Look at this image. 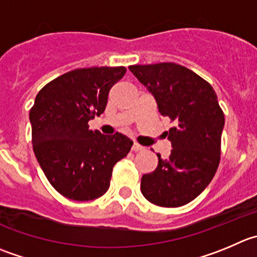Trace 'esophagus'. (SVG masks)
<instances>
[{
	"label": "esophagus",
	"instance_id": "1",
	"mask_svg": "<svg viewBox=\"0 0 257 257\" xmlns=\"http://www.w3.org/2000/svg\"><path fill=\"white\" fill-rule=\"evenodd\" d=\"M144 146H141L140 144H138V143H134V145H133V151H135V153H138V151H143L144 150Z\"/></svg>",
	"mask_w": 257,
	"mask_h": 257
}]
</instances>
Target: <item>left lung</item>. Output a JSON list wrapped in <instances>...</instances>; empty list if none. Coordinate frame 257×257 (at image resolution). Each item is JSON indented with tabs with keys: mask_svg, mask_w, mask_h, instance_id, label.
<instances>
[{
	"mask_svg": "<svg viewBox=\"0 0 257 257\" xmlns=\"http://www.w3.org/2000/svg\"><path fill=\"white\" fill-rule=\"evenodd\" d=\"M128 69L151 92L161 116L174 126L168 159L158 154V168L141 178V193L153 204L168 208L192 202L213 179L221 159L224 114L212 85L175 63L130 65Z\"/></svg>",
	"mask_w": 257,
	"mask_h": 257,
	"instance_id": "obj_1",
	"label": "left lung"
}]
</instances>
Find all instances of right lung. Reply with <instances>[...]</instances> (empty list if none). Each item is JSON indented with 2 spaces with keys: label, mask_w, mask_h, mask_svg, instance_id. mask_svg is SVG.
Listing matches in <instances>:
<instances>
[{
  "label": "right lung",
  "mask_w": 257,
  "mask_h": 257,
  "mask_svg": "<svg viewBox=\"0 0 257 257\" xmlns=\"http://www.w3.org/2000/svg\"><path fill=\"white\" fill-rule=\"evenodd\" d=\"M124 67L70 70L40 89L30 109L33 149L49 183L73 200H92L107 192L114 164L133 141L122 134L102 135L88 121L103 113L109 89Z\"/></svg>",
  "instance_id": "add662e5"
}]
</instances>
